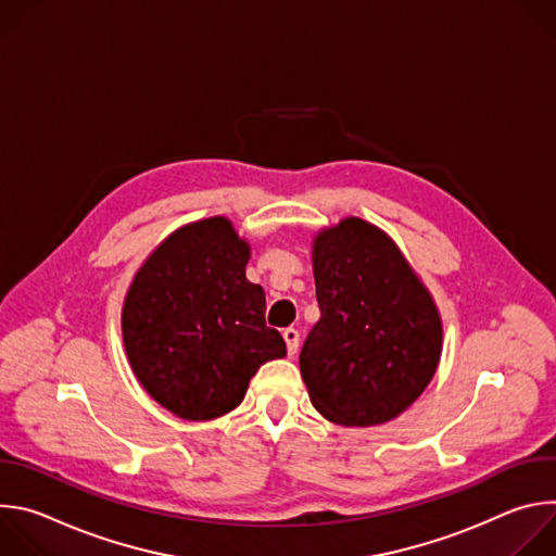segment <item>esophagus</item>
<instances>
[{
	"label": "esophagus",
	"mask_w": 556,
	"mask_h": 556,
	"mask_svg": "<svg viewBox=\"0 0 556 556\" xmlns=\"http://www.w3.org/2000/svg\"><path fill=\"white\" fill-rule=\"evenodd\" d=\"M283 341H286L288 354L294 356V352H296V348H299V330H294V328L283 330Z\"/></svg>",
	"instance_id": "1"
}]
</instances>
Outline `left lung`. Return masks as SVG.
Here are the masks:
<instances>
[{
  "label": "left lung",
  "mask_w": 556,
  "mask_h": 556,
  "mask_svg": "<svg viewBox=\"0 0 556 556\" xmlns=\"http://www.w3.org/2000/svg\"><path fill=\"white\" fill-rule=\"evenodd\" d=\"M312 262L321 319L299 354L309 401L337 425H382L435 374L433 299L389 237L358 217L316 237Z\"/></svg>",
  "instance_id": "1"
}]
</instances>
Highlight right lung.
Wrapping results in <instances>:
<instances>
[{
    "label": "right lung",
    "mask_w": 556,
    "mask_h": 556,
    "mask_svg": "<svg viewBox=\"0 0 556 556\" xmlns=\"http://www.w3.org/2000/svg\"><path fill=\"white\" fill-rule=\"evenodd\" d=\"M251 251L226 217L176 230L138 270L123 341L140 384L185 420H213L244 401L260 365L286 356L266 326V294L247 279Z\"/></svg>",
    "instance_id": "right-lung-1"
}]
</instances>
